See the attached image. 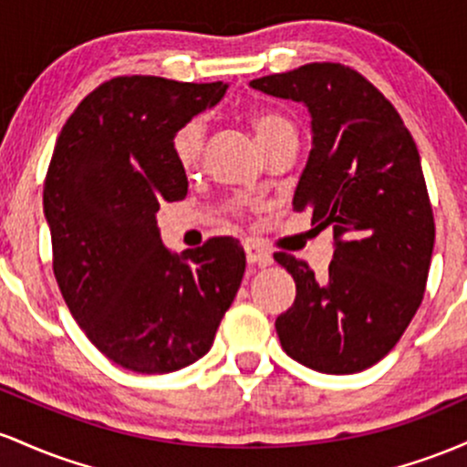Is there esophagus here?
Segmentation results:
<instances>
[{
	"label": "esophagus",
	"instance_id": "34e87169",
	"mask_svg": "<svg viewBox=\"0 0 467 467\" xmlns=\"http://www.w3.org/2000/svg\"><path fill=\"white\" fill-rule=\"evenodd\" d=\"M244 254H247L249 265H260V266L271 265V254L265 247H260L255 240H244Z\"/></svg>",
	"mask_w": 467,
	"mask_h": 467
}]
</instances>
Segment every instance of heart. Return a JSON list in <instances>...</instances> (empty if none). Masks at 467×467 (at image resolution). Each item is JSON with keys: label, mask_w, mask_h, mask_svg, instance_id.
Returning <instances> with one entry per match:
<instances>
[{"label": "heart", "mask_w": 467, "mask_h": 467, "mask_svg": "<svg viewBox=\"0 0 467 467\" xmlns=\"http://www.w3.org/2000/svg\"><path fill=\"white\" fill-rule=\"evenodd\" d=\"M249 123L262 151L269 148V145H274L285 134H296V125L289 119L277 112H266V109L251 114ZM202 139H205V128H202L198 119L182 123L174 136H171V156H174L181 170L190 171L198 165L202 151Z\"/></svg>", "instance_id": "obj_1"}]
</instances>
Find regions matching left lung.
Returning <instances> with one entry per match:
<instances>
[{"instance_id": "obj_1", "label": "left lung", "mask_w": 467, "mask_h": 467, "mask_svg": "<svg viewBox=\"0 0 467 467\" xmlns=\"http://www.w3.org/2000/svg\"><path fill=\"white\" fill-rule=\"evenodd\" d=\"M254 90L304 103L311 151L293 209L333 229V260L317 277L277 254L296 302L275 319L285 353L308 368L350 375L390 353L426 291L434 218L415 140L392 103L342 64H306L254 78Z\"/></svg>"}]
</instances>
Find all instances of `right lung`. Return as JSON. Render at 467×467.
Returning a JSON list of instances; mask_svg holds the SVG:
<instances>
[{
  "label": "right lung",
  "mask_w": 467,
  "mask_h": 467,
  "mask_svg": "<svg viewBox=\"0 0 467 467\" xmlns=\"http://www.w3.org/2000/svg\"><path fill=\"white\" fill-rule=\"evenodd\" d=\"M227 88L117 77L78 103L52 151L44 213L57 285L94 347L134 373L201 359L243 282L238 240L171 254L156 224L163 202L187 196L171 136Z\"/></svg>",
  "instance_id": "add662e5"
}]
</instances>
